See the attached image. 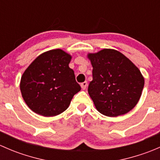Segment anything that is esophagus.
I'll use <instances>...</instances> for the list:
<instances>
[{"instance_id":"34e87169","label":"esophagus","mask_w":160,"mask_h":160,"mask_svg":"<svg viewBox=\"0 0 160 160\" xmlns=\"http://www.w3.org/2000/svg\"><path fill=\"white\" fill-rule=\"evenodd\" d=\"M88 82H87V81H85V82H83V83H82L81 84H80L82 90H86L87 87H88Z\"/></svg>"}]
</instances>
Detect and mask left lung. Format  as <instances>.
<instances>
[{
    "instance_id": "1",
    "label": "left lung",
    "mask_w": 160,
    "mask_h": 160,
    "mask_svg": "<svg viewBox=\"0 0 160 160\" xmlns=\"http://www.w3.org/2000/svg\"><path fill=\"white\" fill-rule=\"evenodd\" d=\"M88 58L93 67L88 93L97 110L108 117L129 112L139 101L144 87L139 69L115 49L88 53Z\"/></svg>"
}]
</instances>
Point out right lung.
I'll return each mask as SVG.
<instances>
[{
    "label": "right lung",
    "instance_id": "obj_1",
    "mask_svg": "<svg viewBox=\"0 0 160 160\" xmlns=\"http://www.w3.org/2000/svg\"><path fill=\"white\" fill-rule=\"evenodd\" d=\"M72 56L60 49L40 54L25 70L20 90L28 107L36 114L53 117L68 108L80 90L74 71L69 67Z\"/></svg>",
    "mask_w": 160,
    "mask_h": 160
}]
</instances>
